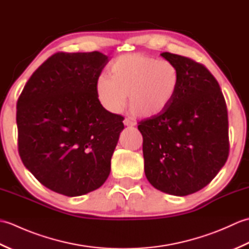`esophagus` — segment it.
Wrapping results in <instances>:
<instances>
[{
	"instance_id": "esophagus-1",
	"label": "esophagus",
	"mask_w": 249,
	"mask_h": 249,
	"mask_svg": "<svg viewBox=\"0 0 249 249\" xmlns=\"http://www.w3.org/2000/svg\"><path fill=\"white\" fill-rule=\"evenodd\" d=\"M124 125H125V126H135L136 123H135V122H134L133 120L126 118V119L124 120Z\"/></svg>"
}]
</instances>
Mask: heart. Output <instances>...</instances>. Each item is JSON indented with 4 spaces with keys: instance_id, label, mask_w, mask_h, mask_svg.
<instances>
[{
    "instance_id": "obj_1",
    "label": "heart",
    "mask_w": 249,
    "mask_h": 249,
    "mask_svg": "<svg viewBox=\"0 0 249 249\" xmlns=\"http://www.w3.org/2000/svg\"><path fill=\"white\" fill-rule=\"evenodd\" d=\"M178 84L179 72L174 63L136 52L116 57L110 65V77H98L95 93L100 106L111 113L124 108L128 95L136 114L152 118L170 106Z\"/></svg>"
}]
</instances>
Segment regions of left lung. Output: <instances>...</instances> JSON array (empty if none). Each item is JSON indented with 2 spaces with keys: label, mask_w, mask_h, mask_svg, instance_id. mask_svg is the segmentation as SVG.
<instances>
[{
  "label": "left lung",
  "mask_w": 249,
  "mask_h": 249,
  "mask_svg": "<svg viewBox=\"0 0 249 249\" xmlns=\"http://www.w3.org/2000/svg\"><path fill=\"white\" fill-rule=\"evenodd\" d=\"M178 68L176 97L161 113L141 121L144 172L153 186L173 196L205 187L229 155L228 112L217 80L202 64L163 52Z\"/></svg>",
  "instance_id": "8db88e82"
}]
</instances>
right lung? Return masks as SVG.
<instances>
[{"label":"right lung","instance_id":"right-lung-1","mask_svg":"<svg viewBox=\"0 0 249 249\" xmlns=\"http://www.w3.org/2000/svg\"><path fill=\"white\" fill-rule=\"evenodd\" d=\"M107 63L98 51L57 52L33 72L18 99L21 160L57 194L86 195L110 174L124 118L105 110L95 93Z\"/></svg>","mask_w":249,"mask_h":249}]
</instances>
